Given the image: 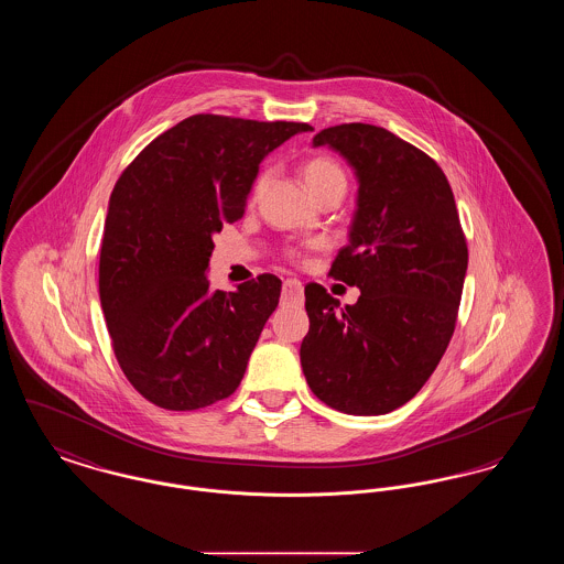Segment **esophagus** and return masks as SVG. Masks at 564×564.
Returning <instances> with one entry per match:
<instances>
[{
    "mask_svg": "<svg viewBox=\"0 0 564 564\" xmlns=\"http://www.w3.org/2000/svg\"><path fill=\"white\" fill-rule=\"evenodd\" d=\"M304 295V288L297 279H288L283 283V302H302Z\"/></svg>",
    "mask_w": 564,
    "mask_h": 564,
    "instance_id": "esophagus-1",
    "label": "esophagus"
}]
</instances>
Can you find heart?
I'll use <instances>...</instances> for the list:
<instances>
[{
    "label": "heart",
    "mask_w": 564,
    "mask_h": 564,
    "mask_svg": "<svg viewBox=\"0 0 564 564\" xmlns=\"http://www.w3.org/2000/svg\"><path fill=\"white\" fill-rule=\"evenodd\" d=\"M302 177H304V184L313 192L315 198L323 194V192H327V189H347V173H345V169L334 159H329V156H313V159L304 162L302 164ZM267 180H269L267 171L258 175V180L253 184V192H251L253 196L262 189V186L267 184ZM300 256L302 253L297 249L290 251L292 260H300Z\"/></svg>",
    "instance_id": "b5f03b06"
}]
</instances>
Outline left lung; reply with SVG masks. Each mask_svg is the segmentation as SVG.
<instances>
[{"mask_svg":"<svg viewBox=\"0 0 564 564\" xmlns=\"http://www.w3.org/2000/svg\"><path fill=\"white\" fill-rule=\"evenodd\" d=\"M313 145L345 156L359 182L329 274L361 295L340 308L319 283L304 288L302 372L334 410L387 414L421 391L455 332L467 272L455 196L437 162L375 124L323 129Z\"/></svg>","mask_w":564,"mask_h":564,"instance_id":"left-lung-1","label":"left lung"}]
</instances>
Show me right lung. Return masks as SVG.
I'll return each mask as SVG.
<instances>
[{
    "mask_svg": "<svg viewBox=\"0 0 564 564\" xmlns=\"http://www.w3.org/2000/svg\"><path fill=\"white\" fill-rule=\"evenodd\" d=\"M304 122L196 113L145 145L116 182L99 258L111 347L134 389L164 410H198L241 384L279 304L281 279L209 288L214 235L245 214L260 162Z\"/></svg>",
    "mask_w": 564,
    "mask_h": 564,
    "instance_id": "add662e5",
    "label": "right lung"
}]
</instances>
